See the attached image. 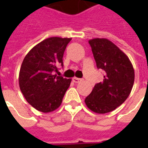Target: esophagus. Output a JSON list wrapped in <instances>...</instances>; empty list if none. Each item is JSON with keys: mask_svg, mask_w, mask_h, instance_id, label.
<instances>
[{"mask_svg": "<svg viewBox=\"0 0 148 148\" xmlns=\"http://www.w3.org/2000/svg\"><path fill=\"white\" fill-rule=\"evenodd\" d=\"M72 80H73V82H74V83H78V82H80L81 81H82V79H81V78H78V77H74Z\"/></svg>", "mask_w": 148, "mask_h": 148, "instance_id": "34e87169", "label": "esophagus"}]
</instances>
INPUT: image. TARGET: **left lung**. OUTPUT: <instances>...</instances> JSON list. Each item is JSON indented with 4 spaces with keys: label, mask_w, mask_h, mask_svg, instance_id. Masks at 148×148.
Wrapping results in <instances>:
<instances>
[{
    "label": "left lung",
    "mask_w": 148,
    "mask_h": 148,
    "mask_svg": "<svg viewBox=\"0 0 148 148\" xmlns=\"http://www.w3.org/2000/svg\"><path fill=\"white\" fill-rule=\"evenodd\" d=\"M97 67L105 71L104 79L97 83L85 99L91 111L104 114L122 105L130 94L135 79L132 62L124 52L107 39L89 40Z\"/></svg>",
    "instance_id": "8db88e82"
}]
</instances>
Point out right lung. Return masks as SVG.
I'll list each match as a JSON object with an SVG mask.
<instances>
[{
  "instance_id": "right-lung-1",
  "label": "right lung",
  "mask_w": 148,
  "mask_h": 148,
  "mask_svg": "<svg viewBox=\"0 0 148 148\" xmlns=\"http://www.w3.org/2000/svg\"><path fill=\"white\" fill-rule=\"evenodd\" d=\"M71 38L50 37L38 43L23 60L19 74L20 89L38 111L51 112L61 106L71 79L58 76L63 54Z\"/></svg>"
}]
</instances>
